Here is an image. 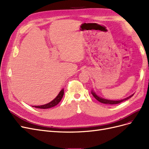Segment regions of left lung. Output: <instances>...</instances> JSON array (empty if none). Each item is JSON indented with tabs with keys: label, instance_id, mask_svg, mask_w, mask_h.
<instances>
[{
	"label": "left lung",
	"instance_id": "1",
	"mask_svg": "<svg viewBox=\"0 0 149 149\" xmlns=\"http://www.w3.org/2000/svg\"><path fill=\"white\" fill-rule=\"evenodd\" d=\"M91 94H93V96L94 97H95V99H96V100H97L99 102H100L103 103V104H119V103L122 102L124 101L127 100L128 99H129L130 97H131L134 95V94H133L132 95L129 96L128 97L125 98V99H124V100H119V101H112V100H106V99H104V98L99 97L98 96L96 95V94L95 93H94L93 91H91Z\"/></svg>",
	"mask_w": 149,
	"mask_h": 149
}]
</instances>
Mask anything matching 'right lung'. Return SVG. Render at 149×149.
Returning <instances> with one entry per match:
<instances>
[{"label":"right lung","instance_id":"right-lung-1","mask_svg":"<svg viewBox=\"0 0 149 149\" xmlns=\"http://www.w3.org/2000/svg\"><path fill=\"white\" fill-rule=\"evenodd\" d=\"M63 94H64V89H63L60 92V93L58 94V96L50 102L46 104L42 105V106H32L35 107L36 108H40V109H48V108L54 107V106H55L56 105H57L60 102L63 96Z\"/></svg>","mask_w":149,"mask_h":149}]
</instances>
